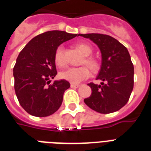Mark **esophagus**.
Returning <instances> with one entry per match:
<instances>
[{
	"label": "esophagus",
	"mask_w": 151,
	"mask_h": 151,
	"mask_svg": "<svg viewBox=\"0 0 151 151\" xmlns=\"http://www.w3.org/2000/svg\"><path fill=\"white\" fill-rule=\"evenodd\" d=\"M80 86L79 85H77V84H73V83H71L70 84V87L73 88H78Z\"/></svg>",
	"instance_id": "esophagus-1"
}]
</instances>
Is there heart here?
Segmentation results:
<instances>
[{
	"mask_svg": "<svg viewBox=\"0 0 151 151\" xmlns=\"http://www.w3.org/2000/svg\"><path fill=\"white\" fill-rule=\"evenodd\" d=\"M76 46L85 56L82 64H87L92 70H96L99 68V63L96 59L89 56L92 53V47L88 44L84 42H79L76 45ZM54 59L55 64L59 67H63L66 65V59L64 56V48L63 45H59L56 48L55 52ZM90 75H91L90 69L86 66H81V67H70L59 73V76L62 79L73 84H78L81 82L82 81L89 78Z\"/></svg>",
	"mask_w": 151,
	"mask_h": 151,
	"instance_id": "obj_1",
	"label": "heart"
}]
</instances>
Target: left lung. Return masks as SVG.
<instances>
[{
  "label": "left lung",
  "instance_id": "left-lung-1",
  "mask_svg": "<svg viewBox=\"0 0 151 151\" xmlns=\"http://www.w3.org/2000/svg\"><path fill=\"white\" fill-rule=\"evenodd\" d=\"M96 44L102 55V65L96 80L89 83L92 94L84 99L92 110L100 114L119 110L129 99L134 85V66L129 51L112 37L101 34H78Z\"/></svg>",
  "mask_w": 151,
  "mask_h": 151
}]
</instances>
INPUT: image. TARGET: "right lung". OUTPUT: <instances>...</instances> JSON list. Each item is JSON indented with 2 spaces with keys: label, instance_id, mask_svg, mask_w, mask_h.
<instances>
[{
  "label": "right lung",
  "instance_id": "obj_1",
  "mask_svg": "<svg viewBox=\"0 0 151 151\" xmlns=\"http://www.w3.org/2000/svg\"><path fill=\"white\" fill-rule=\"evenodd\" d=\"M76 36L59 30L45 32L32 39L19 54L13 68L14 87L20 105L28 114L47 117L60 107L64 92L70 85L66 80L50 84L57 74L55 52Z\"/></svg>",
  "mask_w": 151,
  "mask_h": 151
}]
</instances>
